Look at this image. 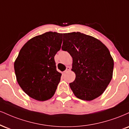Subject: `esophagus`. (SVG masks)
I'll return each instance as SVG.
<instances>
[{
  "label": "esophagus",
  "instance_id": "1",
  "mask_svg": "<svg viewBox=\"0 0 129 129\" xmlns=\"http://www.w3.org/2000/svg\"><path fill=\"white\" fill-rule=\"evenodd\" d=\"M70 70V67H67V69H66V70L64 72H63V74L66 73H67V72H68V71H69Z\"/></svg>",
  "mask_w": 129,
  "mask_h": 129
}]
</instances>
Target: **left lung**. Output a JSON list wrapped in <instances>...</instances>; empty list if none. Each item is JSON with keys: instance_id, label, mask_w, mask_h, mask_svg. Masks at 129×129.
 <instances>
[{"instance_id": "1", "label": "left lung", "mask_w": 129, "mask_h": 129, "mask_svg": "<svg viewBox=\"0 0 129 129\" xmlns=\"http://www.w3.org/2000/svg\"><path fill=\"white\" fill-rule=\"evenodd\" d=\"M62 49L73 58L72 70L76 74L70 83L77 98L91 101L102 95L112 78L114 59L105 44L80 32L63 34Z\"/></svg>"}]
</instances>
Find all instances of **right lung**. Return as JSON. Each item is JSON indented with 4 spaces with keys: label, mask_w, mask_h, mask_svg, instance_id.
Listing matches in <instances>:
<instances>
[{
    "label": "right lung",
    "mask_w": 129,
    "mask_h": 129,
    "mask_svg": "<svg viewBox=\"0 0 129 129\" xmlns=\"http://www.w3.org/2000/svg\"><path fill=\"white\" fill-rule=\"evenodd\" d=\"M62 34L48 32L29 40L14 62L17 81L31 98L46 101L55 94L62 74L54 59L62 43Z\"/></svg>",
    "instance_id": "right-lung-1"
}]
</instances>
